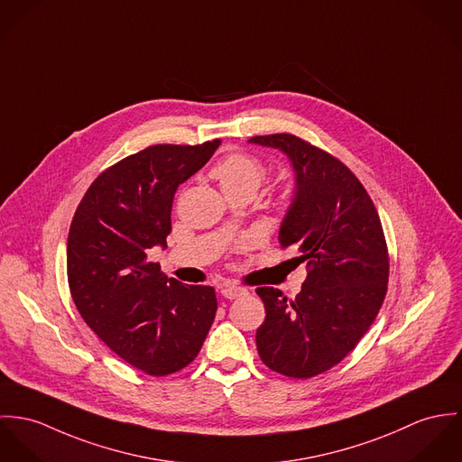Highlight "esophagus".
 <instances>
[{
	"mask_svg": "<svg viewBox=\"0 0 462 462\" xmlns=\"http://www.w3.org/2000/svg\"><path fill=\"white\" fill-rule=\"evenodd\" d=\"M221 294H223V298H226V300H237V298L248 294V291H246L245 287H239V285H225V287L221 289Z\"/></svg>",
	"mask_w": 462,
	"mask_h": 462,
	"instance_id": "esophagus-1",
	"label": "esophagus"
}]
</instances>
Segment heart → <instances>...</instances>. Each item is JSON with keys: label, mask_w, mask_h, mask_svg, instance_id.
I'll list each match as a JSON object with an SVG mask.
<instances>
[{"label": "heart", "mask_w": 462, "mask_h": 462, "mask_svg": "<svg viewBox=\"0 0 462 462\" xmlns=\"http://www.w3.org/2000/svg\"><path fill=\"white\" fill-rule=\"evenodd\" d=\"M265 175V164L255 155L245 152L228 154L214 166V177L219 180L226 195L245 189L256 191Z\"/></svg>", "instance_id": "heart-1"}]
</instances>
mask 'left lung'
I'll list each match as a JSON object with an SVG mask.
<instances>
[{"label":"left lung","instance_id":"8db88e82","mask_svg":"<svg viewBox=\"0 0 462 462\" xmlns=\"http://www.w3.org/2000/svg\"><path fill=\"white\" fill-rule=\"evenodd\" d=\"M250 143L278 149L292 162L296 191L278 239L308 269L294 300L256 289L265 307L256 349L271 370L308 379L346 358L377 317L390 274L386 239L372 199L342 161L287 133Z\"/></svg>","mask_w":462,"mask_h":462}]
</instances>
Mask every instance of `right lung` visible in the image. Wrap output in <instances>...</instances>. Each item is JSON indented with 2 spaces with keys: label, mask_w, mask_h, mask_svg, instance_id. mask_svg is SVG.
Returning <instances> with one entry per match:
<instances>
[{
  "label": "right lung",
  "mask_w": 462,
  "mask_h": 462,
  "mask_svg": "<svg viewBox=\"0 0 462 462\" xmlns=\"http://www.w3.org/2000/svg\"><path fill=\"white\" fill-rule=\"evenodd\" d=\"M219 140L152 145L129 155L87 189L67 239L74 305L120 358L149 375H168L200 353L217 301L212 287L161 273L149 250L166 246L177 188L197 173Z\"/></svg>",
  "instance_id": "right-lung-1"
}]
</instances>
